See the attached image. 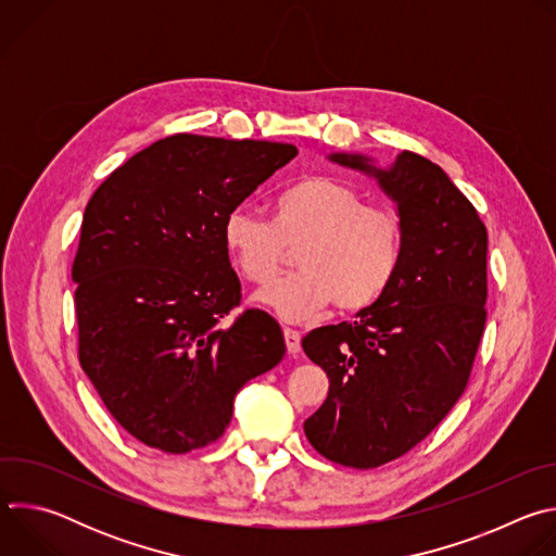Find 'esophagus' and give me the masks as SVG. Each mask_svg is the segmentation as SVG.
Here are the masks:
<instances>
[{
	"instance_id": "obj_1",
	"label": "esophagus",
	"mask_w": 556,
	"mask_h": 556,
	"mask_svg": "<svg viewBox=\"0 0 556 556\" xmlns=\"http://www.w3.org/2000/svg\"><path fill=\"white\" fill-rule=\"evenodd\" d=\"M283 339H286V348H288V354L296 356V354L301 352V337H299V332H294V330L286 328V330H283Z\"/></svg>"
}]
</instances>
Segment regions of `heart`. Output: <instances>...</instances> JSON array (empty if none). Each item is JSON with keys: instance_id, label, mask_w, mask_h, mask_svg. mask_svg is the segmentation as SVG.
<instances>
[{"instance_id": "obj_1", "label": "heart", "mask_w": 556, "mask_h": 556, "mask_svg": "<svg viewBox=\"0 0 556 556\" xmlns=\"http://www.w3.org/2000/svg\"><path fill=\"white\" fill-rule=\"evenodd\" d=\"M224 247L251 283H268L299 249V273L257 292V301L281 319L301 324L332 301L356 312L382 296L403 257V219L365 193L334 180L305 178L275 200V222L251 206H237L224 219Z\"/></svg>"}]
</instances>
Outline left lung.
<instances>
[{
	"label": "left lung",
	"instance_id": "left-lung-1",
	"mask_svg": "<svg viewBox=\"0 0 556 556\" xmlns=\"http://www.w3.org/2000/svg\"><path fill=\"white\" fill-rule=\"evenodd\" d=\"M328 157L376 178L395 202L403 257L356 321L303 337V352L330 378L303 431L324 457L376 468L422 442L464 393L486 324L489 232L451 178L414 151L387 169L363 153Z\"/></svg>",
	"mask_w": 556,
	"mask_h": 556
}]
</instances>
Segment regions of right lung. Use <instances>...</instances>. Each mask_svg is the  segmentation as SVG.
Listing matches in <instances>:
<instances>
[{"label": "right lung", "mask_w": 556, "mask_h": 556, "mask_svg": "<svg viewBox=\"0 0 556 556\" xmlns=\"http://www.w3.org/2000/svg\"><path fill=\"white\" fill-rule=\"evenodd\" d=\"M294 144L176 134L90 198L72 264L78 361L116 422L165 453L215 442L232 401L286 354L270 314H230L242 286L224 219Z\"/></svg>", "instance_id": "obj_1"}]
</instances>
